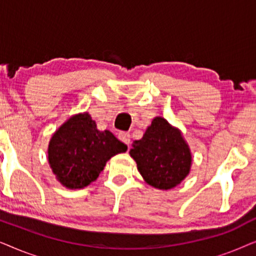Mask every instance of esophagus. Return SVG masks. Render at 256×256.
Masks as SVG:
<instances>
[{"label":"esophagus","instance_id":"esophagus-1","mask_svg":"<svg viewBox=\"0 0 256 256\" xmlns=\"http://www.w3.org/2000/svg\"><path fill=\"white\" fill-rule=\"evenodd\" d=\"M118 138L121 140L122 142L126 143L129 146V143H130V134L127 132H118Z\"/></svg>","mask_w":256,"mask_h":256}]
</instances>
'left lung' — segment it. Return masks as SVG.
Here are the masks:
<instances>
[{"instance_id":"left-lung-1","label":"left lung","mask_w":256,"mask_h":256,"mask_svg":"<svg viewBox=\"0 0 256 256\" xmlns=\"http://www.w3.org/2000/svg\"><path fill=\"white\" fill-rule=\"evenodd\" d=\"M129 154L146 183L160 190L180 184L188 174L192 162L180 132L163 118H154L143 138L132 142Z\"/></svg>"}]
</instances>
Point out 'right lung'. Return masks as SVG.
I'll use <instances>...</instances> for the list:
<instances>
[{"label": "right lung", "mask_w": 256, "mask_h": 256, "mask_svg": "<svg viewBox=\"0 0 256 256\" xmlns=\"http://www.w3.org/2000/svg\"><path fill=\"white\" fill-rule=\"evenodd\" d=\"M127 146L110 130L100 132L88 114L65 122L48 144V162L58 180L68 188H85L96 180L110 157Z\"/></svg>", "instance_id": "1"}]
</instances>
